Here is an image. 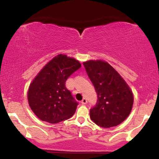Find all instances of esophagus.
Segmentation results:
<instances>
[{"mask_svg": "<svg viewBox=\"0 0 159 159\" xmlns=\"http://www.w3.org/2000/svg\"><path fill=\"white\" fill-rule=\"evenodd\" d=\"M81 102L82 105H85V104H87V98H84L83 99L81 100Z\"/></svg>", "mask_w": 159, "mask_h": 159, "instance_id": "obj_1", "label": "esophagus"}]
</instances>
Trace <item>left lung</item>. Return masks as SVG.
<instances>
[{
  "label": "left lung",
  "instance_id": "obj_1",
  "mask_svg": "<svg viewBox=\"0 0 159 159\" xmlns=\"http://www.w3.org/2000/svg\"><path fill=\"white\" fill-rule=\"evenodd\" d=\"M83 64L98 97L90 110L91 120L102 128L123 123L132 111L134 100L129 86L107 62L89 61Z\"/></svg>",
  "mask_w": 159,
  "mask_h": 159
}]
</instances>
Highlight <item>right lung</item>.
<instances>
[{"instance_id":"add662e5","label":"right lung","mask_w":159,"mask_h":159,"mask_svg":"<svg viewBox=\"0 0 159 159\" xmlns=\"http://www.w3.org/2000/svg\"><path fill=\"white\" fill-rule=\"evenodd\" d=\"M80 67L75 59L59 54L40 71L27 93L29 105L38 118L57 123L73 116L78 103L66 87V81Z\"/></svg>"}]
</instances>
